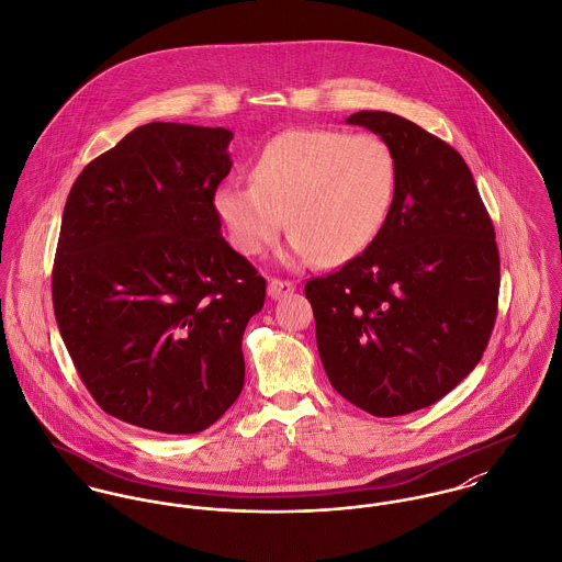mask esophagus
Segmentation results:
<instances>
[{
    "label": "esophagus",
    "mask_w": 562,
    "mask_h": 562,
    "mask_svg": "<svg viewBox=\"0 0 562 562\" xmlns=\"http://www.w3.org/2000/svg\"><path fill=\"white\" fill-rule=\"evenodd\" d=\"M294 283L292 281H283V279H270L268 281V296L270 299H283V296H288V294H292L294 292Z\"/></svg>",
    "instance_id": "esophagus-1"
}]
</instances>
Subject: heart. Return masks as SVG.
<instances>
[{"label":"heart","mask_w":562,"mask_h":562,"mask_svg":"<svg viewBox=\"0 0 562 562\" xmlns=\"http://www.w3.org/2000/svg\"><path fill=\"white\" fill-rule=\"evenodd\" d=\"M397 191V160L378 135L288 131L251 162V184L223 182L214 210L232 247L259 256L285 216L290 256L339 266L380 234Z\"/></svg>","instance_id":"obj_1"}]
</instances>
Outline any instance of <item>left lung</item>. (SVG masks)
<instances>
[{"mask_svg":"<svg viewBox=\"0 0 562 562\" xmlns=\"http://www.w3.org/2000/svg\"><path fill=\"white\" fill-rule=\"evenodd\" d=\"M397 160V191L375 240L306 281L333 389L373 416H402L451 393L494 330L501 257L461 154L386 111L348 117Z\"/></svg>","mask_w":562,"mask_h":562,"instance_id":"obj_1","label":"left lung"}]
</instances>
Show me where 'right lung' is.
Here are the masks:
<instances>
[{
    "label": "right lung",
    "instance_id": "obj_1",
    "mask_svg": "<svg viewBox=\"0 0 562 562\" xmlns=\"http://www.w3.org/2000/svg\"><path fill=\"white\" fill-rule=\"evenodd\" d=\"M227 128L150 122L75 180L53 261L55 319L106 414L198 434L245 384L243 335L266 281L221 236Z\"/></svg>",
    "mask_w": 562,
    "mask_h": 562
}]
</instances>
